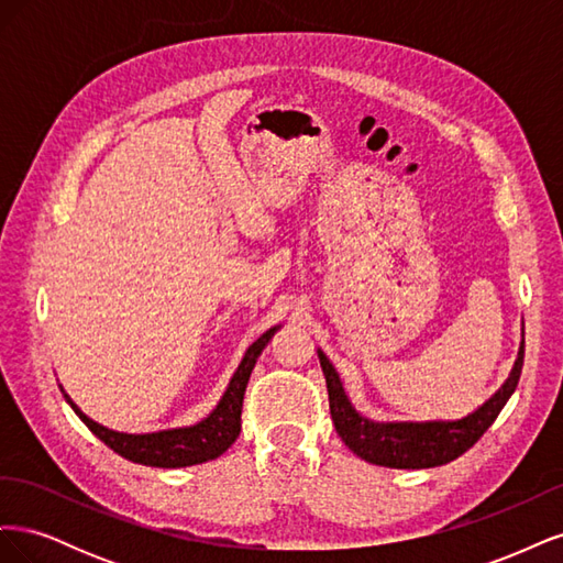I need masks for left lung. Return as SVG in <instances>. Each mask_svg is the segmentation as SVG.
Segmentation results:
<instances>
[{
    "label": "left lung",
    "instance_id": "left-lung-1",
    "mask_svg": "<svg viewBox=\"0 0 563 563\" xmlns=\"http://www.w3.org/2000/svg\"><path fill=\"white\" fill-rule=\"evenodd\" d=\"M319 364L327 378L329 406L335 432L345 446L366 463L395 470H428L446 465L470 451L484 437L493 420L498 418L507 399L517 389L523 366V343L512 373L505 385L474 413L460 420H430V422H373L354 411L343 383H340L327 354L317 350Z\"/></svg>",
    "mask_w": 563,
    "mask_h": 563
}]
</instances>
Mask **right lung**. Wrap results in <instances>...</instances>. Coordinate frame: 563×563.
<instances>
[{"label": "right lung", "instance_id": "add662e5", "mask_svg": "<svg viewBox=\"0 0 563 563\" xmlns=\"http://www.w3.org/2000/svg\"><path fill=\"white\" fill-rule=\"evenodd\" d=\"M279 327H272L265 331L255 343L246 350L242 364L236 366L234 376L225 389L223 399L218 401L213 411L199 420L190 428H176V430H162V432H150V434H126V432H114L98 424L89 416L79 411V406L65 395L63 387L60 391L65 395V401L73 406V411L81 418V422L110 446L114 453L131 460V463L147 465V467H190L199 463H209L218 455H223L234 441L240 437L242 430V404H244V391L251 378V371L255 366L269 338L277 333Z\"/></svg>", "mask_w": 563, "mask_h": 563}]
</instances>
